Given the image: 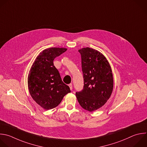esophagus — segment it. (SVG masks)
Returning a JSON list of instances; mask_svg holds the SVG:
<instances>
[{"label": "esophagus", "mask_w": 147, "mask_h": 147, "mask_svg": "<svg viewBox=\"0 0 147 147\" xmlns=\"http://www.w3.org/2000/svg\"><path fill=\"white\" fill-rule=\"evenodd\" d=\"M69 86L70 90H72V89H73V85H72V84H69Z\"/></svg>", "instance_id": "1"}]
</instances>
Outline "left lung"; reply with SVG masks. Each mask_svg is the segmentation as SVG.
Returning <instances> with one entry per match:
<instances>
[{
  "mask_svg": "<svg viewBox=\"0 0 147 147\" xmlns=\"http://www.w3.org/2000/svg\"><path fill=\"white\" fill-rule=\"evenodd\" d=\"M78 52L84 85L76 95L80 106L92 112L102 107L111 96L114 85L112 70L106 57L98 51L86 47Z\"/></svg>",
  "mask_w": 147,
  "mask_h": 147,
  "instance_id": "left-lung-1",
  "label": "left lung"
}]
</instances>
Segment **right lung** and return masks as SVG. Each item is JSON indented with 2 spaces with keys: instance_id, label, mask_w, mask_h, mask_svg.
Masks as SVG:
<instances>
[{
  "instance_id": "right-lung-1",
  "label": "right lung",
  "mask_w": 147,
  "mask_h": 147,
  "mask_svg": "<svg viewBox=\"0 0 147 147\" xmlns=\"http://www.w3.org/2000/svg\"><path fill=\"white\" fill-rule=\"evenodd\" d=\"M67 50L50 48L43 50L32 66L28 78L29 93L33 99L45 110L58 106L70 89L62 80L54 65V59Z\"/></svg>"
}]
</instances>
